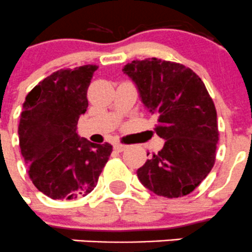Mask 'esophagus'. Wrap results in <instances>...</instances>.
Masks as SVG:
<instances>
[{
    "label": "esophagus",
    "mask_w": 252,
    "mask_h": 252,
    "mask_svg": "<svg viewBox=\"0 0 252 252\" xmlns=\"http://www.w3.org/2000/svg\"><path fill=\"white\" fill-rule=\"evenodd\" d=\"M126 148H128V146L124 145V144H121V143L114 144V149H116L117 151H123V150H126Z\"/></svg>",
    "instance_id": "34e87169"
}]
</instances>
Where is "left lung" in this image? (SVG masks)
<instances>
[{
  "mask_svg": "<svg viewBox=\"0 0 252 252\" xmlns=\"http://www.w3.org/2000/svg\"><path fill=\"white\" fill-rule=\"evenodd\" d=\"M123 71L156 114L154 130L165 139L163 148L138 168V178L158 196H187L216 162L219 131L213 99L201 77L178 63L149 58L128 63Z\"/></svg>",
  "mask_w": 252,
  "mask_h": 252,
  "instance_id": "8db88e82",
  "label": "left lung"
}]
</instances>
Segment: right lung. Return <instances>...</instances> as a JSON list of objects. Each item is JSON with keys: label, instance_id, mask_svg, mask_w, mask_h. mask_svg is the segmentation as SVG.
Instances as JSON below:
<instances>
[{"label": "right lung", "instance_id": "obj_1", "mask_svg": "<svg viewBox=\"0 0 252 252\" xmlns=\"http://www.w3.org/2000/svg\"><path fill=\"white\" fill-rule=\"evenodd\" d=\"M96 65L61 69L26 97L18 126L28 175L53 199L85 197L96 187L112 145L80 139L77 122L89 107L87 89Z\"/></svg>", "mask_w": 252, "mask_h": 252}]
</instances>
